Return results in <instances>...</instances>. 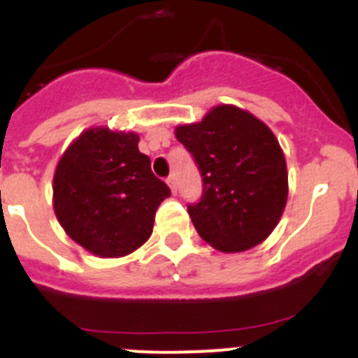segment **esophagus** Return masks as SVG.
Segmentation results:
<instances>
[{
    "label": "esophagus",
    "instance_id": "1",
    "mask_svg": "<svg viewBox=\"0 0 358 358\" xmlns=\"http://www.w3.org/2000/svg\"><path fill=\"white\" fill-rule=\"evenodd\" d=\"M166 182H169V186H170V189H172V194H176L177 192V181H176V176H169V179H166Z\"/></svg>",
    "mask_w": 358,
    "mask_h": 358
}]
</instances>
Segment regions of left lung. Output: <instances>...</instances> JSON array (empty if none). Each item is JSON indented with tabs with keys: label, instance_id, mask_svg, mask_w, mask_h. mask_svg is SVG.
Returning <instances> with one entry per match:
<instances>
[{
	"label": "left lung",
	"instance_id": "left-lung-1",
	"mask_svg": "<svg viewBox=\"0 0 358 358\" xmlns=\"http://www.w3.org/2000/svg\"><path fill=\"white\" fill-rule=\"evenodd\" d=\"M176 136L201 170L202 195L188 204L201 238L222 252L264 242L289 195L285 156L273 131L248 110L218 106L202 122L179 125Z\"/></svg>",
	"mask_w": 358,
	"mask_h": 358
}]
</instances>
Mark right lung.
<instances>
[{
  "label": "right lung",
  "mask_w": 358,
  "mask_h": 358,
  "mask_svg": "<svg viewBox=\"0 0 358 358\" xmlns=\"http://www.w3.org/2000/svg\"><path fill=\"white\" fill-rule=\"evenodd\" d=\"M140 136L94 127L82 132L57 164L53 210L78 245L118 258L143 245L170 188L157 179Z\"/></svg>",
  "instance_id": "right-lung-1"
}]
</instances>
